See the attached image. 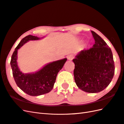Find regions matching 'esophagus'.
Wrapping results in <instances>:
<instances>
[{"instance_id": "esophagus-1", "label": "esophagus", "mask_w": 124, "mask_h": 124, "mask_svg": "<svg viewBox=\"0 0 124 124\" xmlns=\"http://www.w3.org/2000/svg\"><path fill=\"white\" fill-rule=\"evenodd\" d=\"M73 58H74V56L72 54H70L68 56V59L69 60H72Z\"/></svg>"}]
</instances>
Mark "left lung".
Instances as JSON below:
<instances>
[{
    "label": "left lung",
    "instance_id": "1",
    "mask_svg": "<svg viewBox=\"0 0 124 124\" xmlns=\"http://www.w3.org/2000/svg\"><path fill=\"white\" fill-rule=\"evenodd\" d=\"M95 44L81 50L73 59L74 80L85 92L96 93L107 87L113 78L115 65L110 48L100 36L92 31Z\"/></svg>",
    "mask_w": 124,
    "mask_h": 124
}]
</instances>
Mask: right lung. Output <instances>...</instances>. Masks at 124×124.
Listing matches in <instances>:
<instances>
[{"label": "right lung", "mask_w": 124, "mask_h": 124, "mask_svg": "<svg viewBox=\"0 0 124 124\" xmlns=\"http://www.w3.org/2000/svg\"><path fill=\"white\" fill-rule=\"evenodd\" d=\"M40 39L41 38L31 35L23 38L16 47L10 61L12 75L17 86L24 93L33 96L46 94L52 90L57 74L67 60V59L64 58L49 63L34 73L22 72L18 65V50L28 41Z\"/></svg>", "instance_id": "add662e5"}]
</instances>
